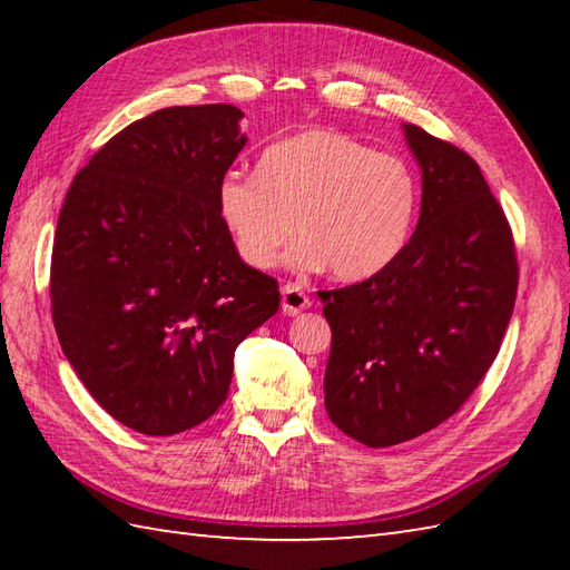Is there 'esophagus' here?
Here are the masks:
<instances>
[{
	"instance_id": "esophagus-1",
	"label": "esophagus",
	"mask_w": 570,
	"mask_h": 570,
	"mask_svg": "<svg viewBox=\"0 0 570 570\" xmlns=\"http://www.w3.org/2000/svg\"><path fill=\"white\" fill-rule=\"evenodd\" d=\"M311 306V298L306 296V292L301 286L294 284H286L282 288V311L286 316H296V313L306 311Z\"/></svg>"
}]
</instances>
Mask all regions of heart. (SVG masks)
Listing matches in <instances>:
<instances>
[{"label":"heart","instance_id":"heart-1","mask_svg":"<svg viewBox=\"0 0 570 570\" xmlns=\"http://www.w3.org/2000/svg\"><path fill=\"white\" fill-rule=\"evenodd\" d=\"M419 205L411 168L335 129H304L262 149L254 174L217 184V215L239 259L272 269L294 235V262L362 282L409 242Z\"/></svg>","mask_w":570,"mask_h":570}]
</instances>
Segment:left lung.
I'll list each match as a JSON object with an SVG mask.
<instances>
[{"label": "left lung", "mask_w": 570, "mask_h": 570, "mask_svg": "<svg viewBox=\"0 0 570 570\" xmlns=\"http://www.w3.org/2000/svg\"><path fill=\"white\" fill-rule=\"evenodd\" d=\"M402 129L421 168L416 233L382 272L318 292L333 331L325 411L370 448L416 439L465 404L500 353L519 278L480 166L416 125Z\"/></svg>", "instance_id": "obj_1"}]
</instances>
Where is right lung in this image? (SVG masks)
Returning a JSON list of instances; mask_svg holds the SVG:
<instances>
[{
  "mask_svg": "<svg viewBox=\"0 0 570 570\" xmlns=\"http://www.w3.org/2000/svg\"><path fill=\"white\" fill-rule=\"evenodd\" d=\"M242 117L235 105H193L137 119L80 168L58 215L60 347L95 402L139 433L210 419L237 345L282 301L217 215V184L247 144Z\"/></svg>",
  "mask_w": 570,
  "mask_h": 570,
  "instance_id": "right-lung-1",
  "label": "right lung"
}]
</instances>
